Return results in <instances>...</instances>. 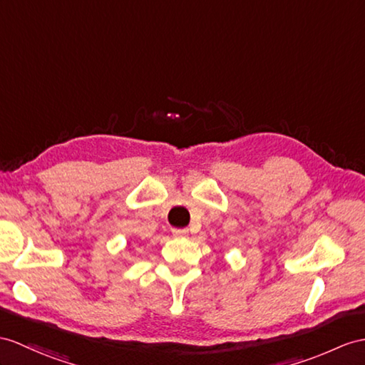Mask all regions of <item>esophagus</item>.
Segmentation results:
<instances>
[{
	"mask_svg": "<svg viewBox=\"0 0 365 365\" xmlns=\"http://www.w3.org/2000/svg\"><path fill=\"white\" fill-rule=\"evenodd\" d=\"M172 234L175 237H185V235L189 234V229H185V227H173L172 229Z\"/></svg>",
	"mask_w": 365,
	"mask_h": 365,
	"instance_id": "esophagus-1",
	"label": "esophagus"
}]
</instances>
